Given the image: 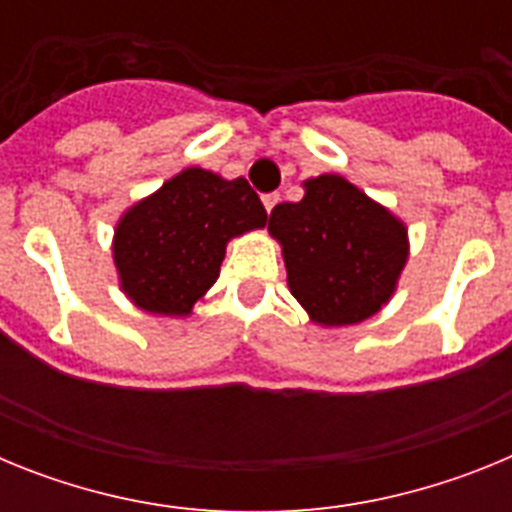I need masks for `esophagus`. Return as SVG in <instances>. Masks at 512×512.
<instances>
[{
  "label": "esophagus",
  "instance_id": "obj_1",
  "mask_svg": "<svg viewBox=\"0 0 512 512\" xmlns=\"http://www.w3.org/2000/svg\"><path fill=\"white\" fill-rule=\"evenodd\" d=\"M277 202H279V194H277V192L264 194V207H266V212L274 210V207H277Z\"/></svg>",
  "mask_w": 512,
  "mask_h": 512
}]
</instances>
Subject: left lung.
I'll use <instances>...</instances> for the list:
<instances>
[{
	"instance_id": "1",
	"label": "left lung",
	"mask_w": 512,
	"mask_h": 512,
	"mask_svg": "<svg viewBox=\"0 0 512 512\" xmlns=\"http://www.w3.org/2000/svg\"><path fill=\"white\" fill-rule=\"evenodd\" d=\"M292 295L320 325L372 318L408 261L405 225L338 174L307 179L300 202L271 210Z\"/></svg>"
}]
</instances>
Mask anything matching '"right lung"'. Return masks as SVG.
<instances>
[{
  "label": "right lung",
  "mask_w": 512,
  "mask_h": 512,
  "mask_svg": "<svg viewBox=\"0 0 512 512\" xmlns=\"http://www.w3.org/2000/svg\"><path fill=\"white\" fill-rule=\"evenodd\" d=\"M264 225L266 210L246 179L184 169L117 223L120 287L140 310L189 315L215 284L230 238Z\"/></svg>",
  "instance_id": "add662e5"
}]
</instances>
